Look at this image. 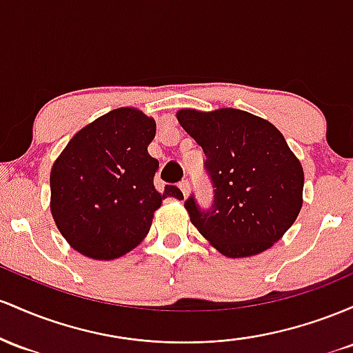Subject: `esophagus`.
<instances>
[{
	"label": "esophagus",
	"mask_w": 353,
	"mask_h": 353,
	"mask_svg": "<svg viewBox=\"0 0 353 353\" xmlns=\"http://www.w3.org/2000/svg\"><path fill=\"white\" fill-rule=\"evenodd\" d=\"M178 187H180L181 193H183L185 196H188V193H190V181H188V180L180 181V183H178Z\"/></svg>",
	"instance_id": "1"
}]
</instances>
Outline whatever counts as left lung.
<instances>
[{
	"mask_svg": "<svg viewBox=\"0 0 353 353\" xmlns=\"http://www.w3.org/2000/svg\"><path fill=\"white\" fill-rule=\"evenodd\" d=\"M180 125L203 148L213 205L185 201L190 221L221 255L253 256L273 247L303 203V168L270 121L235 108L180 110Z\"/></svg>",
	"mask_w": 353,
	"mask_h": 353,
	"instance_id": "obj_1",
	"label": "left lung"
}]
</instances>
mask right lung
Returning <instances> with one entry per match:
<instances>
[{"instance_id":"1","label":"right lung","mask_w":353,"mask_h":353,"mask_svg":"<svg viewBox=\"0 0 353 353\" xmlns=\"http://www.w3.org/2000/svg\"><path fill=\"white\" fill-rule=\"evenodd\" d=\"M157 123L137 108H117L81 128L53 163L50 208L70 247L93 260L132 252L148 235L153 213L166 196L183 198L166 185L158 192V160L150 157Z\"/></svg>"}]
</instances>
